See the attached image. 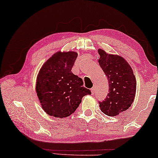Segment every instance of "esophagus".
<instances>
[{"label": "esophagus", "mask_w": 158, "mask_h": 158, "mask_svg": "<svg viewBox=\"0 0 158 158\" xmlns=\"http://www.w3.org/2000/svg\"><path fill=\"white\" fill-rule=\"evenodd\" d=\"M91 92H92V94H94V92H95V87H93L91 89Z\"/></svg>", "instance_id": "1"}]
</instances>
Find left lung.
<instances>
[{"label": "left lung", "instance_id": "obj_1", "mask_svg": "<svg viewBox=\"0 0 158 158\" xmlns=\"http://www.w3.org/2000/svg\"><path fill=\"white\" fill-rule=\"evenodd\" d=\"M98 60L106 76L109 93L103 102H99L101 110L108 116H116L131 106L136 95V81L132 69L123 56L98 50Z\"/></svg>", "mask_w": 158, "mask_h": 158}]
</instances>
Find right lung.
<instances>
[{
  "label": "right lung",
  "instance_id": "obj_1",
  "mask_svg": "<svg viewBox=\"0 0 158 158\" xmlns=\"http://www.w3.org/2000/svg\"><path fill=\"white\" fill-rule=\"evenodd\" d=\"M76 52L58 51L41 67L36 78L35 91L43 109L49 115L66 118L73 113L82 97L91 94L83 81L71 72Z\"/></svg>",
  "mask_w": 158,
  "mask_h": 158
}]
</instances>
